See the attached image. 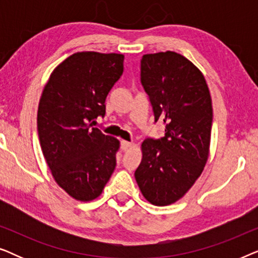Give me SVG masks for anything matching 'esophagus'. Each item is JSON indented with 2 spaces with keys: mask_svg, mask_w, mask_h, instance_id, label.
Instances as JSON below:
<instances>
[{
  "mask_svg": "<svg viewBox=\"0 0 258 258\" xmlns=\"http://www.w3.org/2000/svg\"><path fill=\"white\" fill-rule=\"evenodd\" d=\"M133 147V143L132 142H128V141H121V149L123 151H126L130 148Z\"/></svg>",
  "mask_w": 258,
  "mask_h": 258,
  "instance_id": "obj_1",
  "label": "esophagus"
}]
</instances>
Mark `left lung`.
Returning a JSON list of instances; mask_svg holds the SVG:
<instances>
[{
	"instance_id": "left-lung-1",
	"label": "left lung",
	"mask_w": 258,
	"mask_h": 258,
	"mask_svg": "<svg viewBox=\"0 0 258 258\" xmlns=\"http://www.w3.org/2000/svg\"><path fill=\"white\" fill-rule=\"evenodd\" d=\"M141 83L149 96L155 122L163 121L165 134L161 140L143 141L135 178L148 202L169 206L191 188L209 156V88L200 69L175 51L143 55Z\"/></svg>"
}]
</instances>
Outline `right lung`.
Segmentation results:
<instances>
[{"mask_svg":"<svg viewBox=\"0 0 258 258\" xmlns=\"http://www.w3.org/2000/svg\"><path fill=\"white\" fill-rule=\"evenodd\" d=\"M122 54L76 52L51 73L37 111L42 153L52 177L77 201L97 199L116 167L119 141L93 123L123 74Z\"/></svg>","mask_w":258,"mask_h":258,"instance_id":"obj_1","label":"right lung"}]
</instances>
